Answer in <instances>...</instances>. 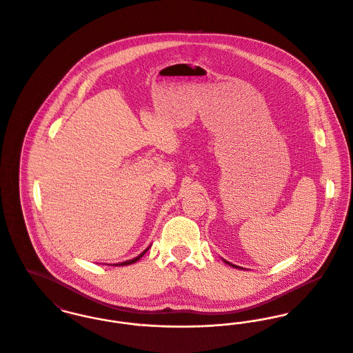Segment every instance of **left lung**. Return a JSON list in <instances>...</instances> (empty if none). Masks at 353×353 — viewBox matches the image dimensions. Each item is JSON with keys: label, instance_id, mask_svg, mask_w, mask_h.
<instances>
[{"label": "left lung", "instance_id": "8db88e82", "mask_svg": "<svg viewBox=\"0 0 353 353\" xmlns=\"http://www.w3.org/2000/svg\"><path fill=\"white\" fill-rule=\"evenodd\" d=\"M226 264H229L230 267H233V268H241V267H238V265H234V264H232V263H229V261H226V260H223ZM242 270V268H241Z\"/></svg>", "mask_w": 353, "mask_h": 353}]
</instances>
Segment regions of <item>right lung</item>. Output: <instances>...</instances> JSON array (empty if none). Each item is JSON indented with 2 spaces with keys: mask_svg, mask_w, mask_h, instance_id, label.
Instances as JSON below:
<instances>
[{
  "mask_svg": "<svg viewBox=\"0 0 353 353\" xmlns=\"http://www.w3.org/2000/svg\"><path fill=\"white\" fill-rule=\"evenodd\" d=\"M150 248V246H149ZM149 248L148 249H145L139 256H137V257H134V259H131V260H127V261H123V263H120V264H115V265H130V264H134V263H137L148 250H149Z\"/></svg>",
  "mask_w": 353,
  "mask_h": 353,
  "instance_id": "right-lung-1",
  "label": "right lung"
}]
</instances>
